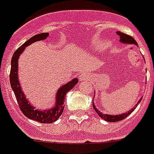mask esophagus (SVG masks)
<instances>
[{"instance_id": "esophagus-1", "label": "esophagus", "mask_w": 154, "mask_h": 154, "mask_svg": "<svg viewBox=\"0 0 154 154\" xmlns=\"http://www.w3.org/2000/svg\"><path fill=\"white\" fill-rule=\"evenodd\" d=\"M87 79V75L85 73H83L81 75L79 76V79H80V81H83V80H85Z\"/></svg>"}]
</instances>
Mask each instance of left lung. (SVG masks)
Returning <instances> with one entry per match:
<instances>
[{
  "label": "left lung",
  "mask_w": 154,
  "mask_h": 154,
  "mask_svg": "<svg viewBox=\"0 0 154 154\" xmlns=\"http://www.w3.org/2000/svg\"><path fill=\"white\" fill-rule=\"evenodd\" d=\"M117 34L119 35L120 37V41L122 43H125V44H133V45H137V43L135 40H134L133 37H131V35H128L127 34H124V33H122L121 32H117ZM142 98L140 99V100L138 101V103L136 104V106L132 108L131 109L130 111L127 112V113H124V114H119V115H109V114H102L101 112L99 111L96 108V106L95 105L93 104V101H92V106H93V109H95V111L97 113V114L102 119L106 120L107 122H118V121H121V120L124 119H126L128 115H130V114L131 112L134 111V109H136V107L137 106L140 102V100H141Z\"/></svg>",
  "instance_id": "left-lung-1"
}]
</instances>
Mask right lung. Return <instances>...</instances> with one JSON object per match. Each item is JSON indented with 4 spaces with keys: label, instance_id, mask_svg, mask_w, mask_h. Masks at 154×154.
<instances>
[{
    "label": "right lung",
    "instance_id": "right-lung-1",
    "mask_svg": "<svg viewBox=\"0 0 154 154\" xmlns=\"http://www.w3.org/2000/svg\"><path fill=\"white\" fill-rule=\"evenodd\" d=\"M48 33H41V34L35 35L34 36H32L31 39L26 40L23 45L20 46L14 53V55L12 57L11 69H10V85H11L13 91L14 92L21 111L30 119L37 121L41 123H52L59 119V117L62 115L63 109H64L66 95L68 91L72 89L73 87H75V85L78 83V79L75 78L69 82L68 84H65L64 86H62L57 93L56 106H54V108L50 109H46V110L35 109L34 107L31 106V104L29 103L28 100L26 99L25 95L23 94V92L21 89L20 84H19L18 78V57L20 56V54L23 52L26 46L30 45L31 44L38 41V40H45L48 37Z\"/></svg>",
    "mask_w": 154,
    "mask_h": 154
}]
</instances>
